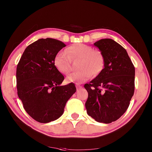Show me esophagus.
I'll list each match as a JSON object with an SVG mask.
<instances>
[{
    "instance_id": "34e87169",
    "label": "esophagus",
    "mask_w": 152,
    "mask_h": 152,
    "mask_svg": "<svg viewBox=\"0 0 152 152\" xmlns=\"http://www.w3.org/2000/svg\"><path fill=\"white\" fill-rule=\"evenodd\" d=\"M76 88H77V90L79 91V90H80V89L82 88V86L77 84V85H76Z\"/></svg>"
}]
</instances>
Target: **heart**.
Wrapping results in <instances>:
<instances>
[{"label":"heart","mask_w":152,"mask_h":152,"mask_svg":"<svg viewBox=\"0 0 152 152\" xmlns=\"http://www.w3.org/2000/svg\"><path fill=\"white\" fill-rule=\"evenodd\" d=\"M66 53L59 52L55 55L54 65L57 70L63 74H68L71 70V60L81 59L79 63L80 71L74 72L66 77L68 83H82L90 79L92 74L97 75L104 65V58L98 50L83 44H76L69 47Z\"/></svg>","instance_id":"obj_1"}]
</instances>
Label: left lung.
<instances>
[{
  "instance_id": "left-lung-1",
  "label": "left lung",
  "mask_w": 152,
  "mask_h": 152,
  "mask_svg": "<svg viewBox=\"0 0 152 152\" xmlns=\"http://www.w3.org/2000/svg\"><path fill=\"white\" fill-rule=\"evenodd\" d=\"M102 53L104 67L98 76L84 85L88 92L86 108L95 121L111 123L129 107L134 92L135 68L125 49L111 39L94 44Z\"/></svg>"
}]
</instances>
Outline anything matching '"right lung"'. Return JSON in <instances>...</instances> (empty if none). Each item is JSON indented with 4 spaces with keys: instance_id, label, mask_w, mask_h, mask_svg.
I'll return each instance as SVG.
<instances>
[{
    "instance_id": "obj_1",
    "label": "right lung",
    "mask_w": 152,
    "mask_h": 152,
    "mask_svg": "<svg viewBox=\"0 0 152 152\" xmlns=\"http://www.w3.org/2000/svg\"><path fill=\"white\" fill-rule=\"evenodd\" d=\"M65 46L57 39H40L26 48L17 65L18 97L28 114L39 123L59 118L76 91L74 83L60 86L64 76L54 65L55 55Z\"/></svg>"
}]
</instances>
